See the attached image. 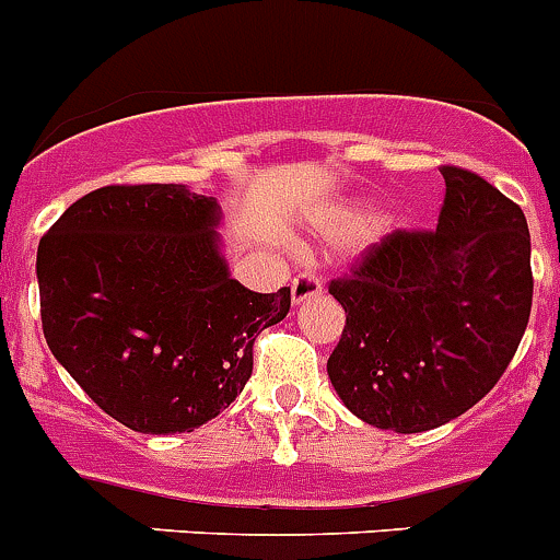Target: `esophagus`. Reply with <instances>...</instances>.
Listing matches in <instances>:
<instances>
[{
    "instance_id": "34e87169",
    "label": "esophagus",
    "mask_w": 560,
    "mask_h": 560,
    "mask_svg": "<svg viewBox=\"0 0 560 560\" xmlns=\"http://www.w3.org/2000/svg\"><path fill=\"white\" fill-rule=\"evenodd\" d=\"M317 294H323V280L317 275L303 271V275L294 277V283H291V300H294V305L317 298Z\"/></svg>"
}]
</instances>
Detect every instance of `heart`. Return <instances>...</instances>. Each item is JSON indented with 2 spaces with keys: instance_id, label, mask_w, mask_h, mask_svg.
<instances>
[{
  "instance_id": "heart-1",
  "label": "heart",
  "mask_w": 560,
  "mask_h": 560,
  "mask_svg": "<svg viewBox=\"0 0 560 560\" xmlns=\"http://www.w3.org/2000/svg\"><path fill=\"white\" fill-rule=\"evenodd\" d=\"M371 226H374V218H371L368 212H346V214H339V218H334V223L328 232H331L334 237H342V241H348V237L365 234Z\"/></svg>"
}]
</instances>
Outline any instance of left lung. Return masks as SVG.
I'll list each match as a JSON object with an SVG mask.
<instances>
[{
  "label": "left lung",
  "mask_w": 560,
  "mask_h": 560,
  "mask_svg": "<svg viewBox=\"0 0 560 560\" xmlns=\"http://www.w3.org/2000/svg\"><path fill=\"white\" fill-rule=\"evenodd\" d=\"M433 232L396 229L328 285L346 328L328 357L353 417L422 433L493 390L533 308L529 229L518 203L462 166H442Z\"/></svg>",
  "instance_id": "1"
}]
</instances>
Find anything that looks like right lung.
<instances>
[{
	"mask_svg": "<svg viewBox=\"0 0 560 560\" xmlns=\"http://www.w3.org/2000/svg\"><path fill=\"white\" fill-rule=\"evenodd\" d=\"M218 200L184 184L102 186L39 241L42 331L104 413L138 433H189L237 399L252 346L291 308L221 255Z\"/></svg>",
	"mask_w": 560,
	"mask_h": 560,
	"instance_id": "add662e5",
	"label": "right lung"
}]
</instances>
